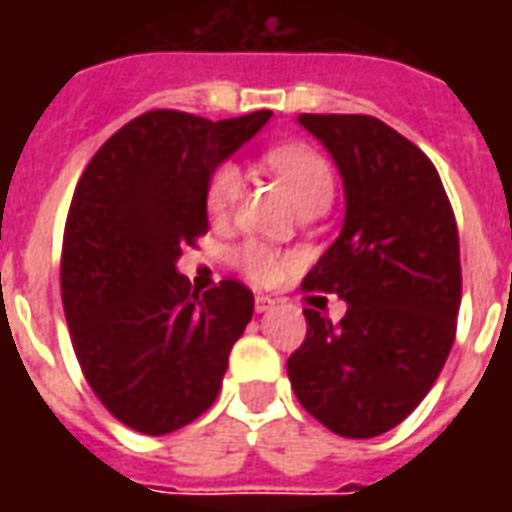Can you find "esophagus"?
Wrapping results in <instances>:
<instances>
[{
  "label": "esophagus",
  "mask_w": 512,
  "mask_h": 512,
  "mask_svg": "<svg viewBox=\"0 0 512 512\" xmlns=\"http://www.w3.org/2000/svg\"><path fill=\"white\" fill-rule=\"evenodd\" d=\"M277 307V301L271 299V296H255V310L257 312H268Z\"/></svg>",
  "instance_id": "esophagus-1"
}]
</instances>
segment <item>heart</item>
Instances as JSON below:
<instances>
[{
	"label": "heart",
	"mask_w": 512,
	"mask_h": 512,
	"mask_svg": "<svg viewBox=\"0 0 512 512\" xmlns=\"http://www.w3.org/2000/svg\"><path fill=\"white\" fill-rule=\"evenodd\" d=\"M268 169L282 180V186L288 189L290 200L296 208L310 205L315 200H332L334 175L329 161L315 153L312 147L304 145H282L266 153ZM244 191V178L241 169L235 164H222L213 169L208 189H205V208L213 222H224L233 208L241 200ZM235 263L244 271L246 277L257 285H271L285 268V257L277 255L271 246L249 241L235 252Z\"/></svg>",
	"instance_id": "1"
}]
</instances>
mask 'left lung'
Wrapping results in <instances>:
<instances>
[{
  "label": "left lung",
  "mask_w": 512,
  "mask_h": 512,
  "mask_svg": "<svg viewBox=\"0 0 512 512\" xmlns=\"http://www.w3.org/2000/svg\"><path fill=\"white\" fill-rule=\"evenodd\" d=\"M340 169L343 230L307 290L348 304L334 326L304 310L307 337L288 359L299 403L345 439L400 425L436 384L461 307V246L430 158L367 115H299Z\"/></svg>",
  "instance_id": "8db88e82"
}]
</instances>
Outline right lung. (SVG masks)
I'll return each instance as SVG.
<instances>
[{"instance_id":"right-lung-1","label":"right lung","mask_w":512,"mask_h":512,"mask_svg":"<svg viewBox=\"0 0 512 512\" xmlns=\"http://www.w3.org/2000/svg\"><path fill=\"white\" fill-rule=\"evenodd\" d=\"M271 112L219 120L156 109L131 120L84 169L62 244V307L87 384L123 425L164 436L213 406L252 290H191L180 246L208 233L213 169Z\"/></svg>"}]
</instances>
